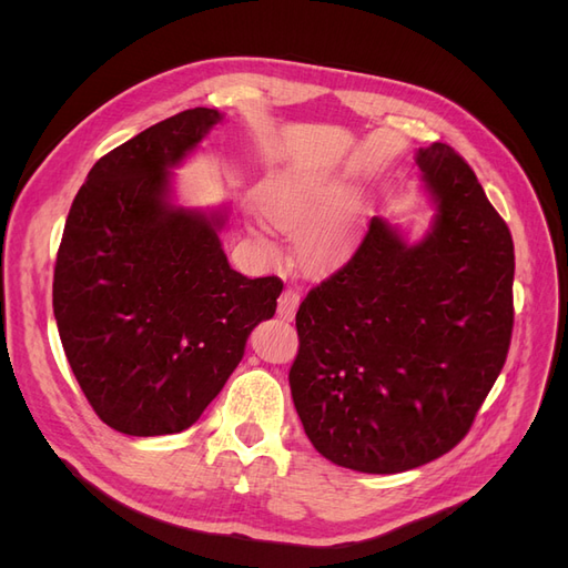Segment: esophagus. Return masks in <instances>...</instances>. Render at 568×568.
<instances>
[{
  "instance_id": "obj_1",
  "label": "esophagus",
  "mask_w": 568,
  "mask_h": 568,
  "mask_svg": "<svg viewBox=\"0 0 568 568\" xmlns=\"http://www.w3.org/2000/svg\"><path fill=\"white\" fill-rule=\"evenodd\" d=\"M298 303H301V298H298L296 291L284 288L280 298H277V315L284 317V320H294V315L298 311Z\"/></svg>"
}]
</instances>
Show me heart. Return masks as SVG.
Listing matches in <instances>:
<instances>
[{
    "label": "heart",
    "instance_id": "b5f03b06",
    "mask_svg": "<svg viewBox=\"0 0 568 568\" xmlns=\"http://www.w3.org/2000/svg\"><path fill=\"white\" fill-rule=\"evenodd\" d=\"M329 194L326 182H320L315 178H303L298 173H282L274 178L267 186V209L284 225L288 222H298L303 215L311 213L313 209L324 201ZM326 242H320L317 248H324Z\"/></svg>",
    "mask_w": 568,
    "mask_h": 568
}]
</instances>
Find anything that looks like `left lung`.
<instances>
[{
  "label": "left lung",
  "mask_w": 568,
  "mask_h": 568,
  "mask_svg": "<svg viewBox=\"0 0 568 568\" xmlns=\"http://www.w3.org/2000/svg\"><path fill=\"white\" fill-rule=\"evenodd\" d=\"M436 203L405 244L372 217L357 248L307 291L288 386L307 438L338 467L398 474L469 434L514 326V244L474 170L448 144L417 151Z\"/></svg>",
  "instance_id": "8db88e82"
}]
</instances>
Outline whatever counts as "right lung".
<instances>
[{"instance_id":"1","label":"right lung","mask_w":568,"mask_h":568,"mask_svg":"<svg viewBox=\"0 0 568 568\" xmlns=\"http://www.w3.org/2000/svg\"><path fill=\"white\" fill-rule=\"evenodd\" d=\"M222 120L189 109L101 156L68 213L54 267V317L99 419L128 436L192 426L270 320L280 277L230 267L225 213L170 201V168Z\"/></svg>"}]
</instances>
